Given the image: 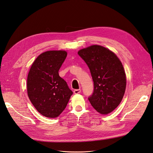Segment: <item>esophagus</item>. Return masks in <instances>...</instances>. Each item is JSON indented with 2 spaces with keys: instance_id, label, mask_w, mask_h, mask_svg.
<instances>
[{
  "instance_id": "obj_1",
  "label": "esophagus",
  "mask_w": 153,
  "mask_h": 153,
  "mask_svg": "<svg viewBox=\"0 0 153 153\" xmlns=\"http://www.w3.org/2000/svg\"><path fill=\"white\" fill-rule=\"evenodd\" d=\"M81 91V89H74V94H79L80 93Z\"/></svg>"
}]
</instances>
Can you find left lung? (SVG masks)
<instances>
[{
  "label": "left lung",
  "instance_id": "obj_1",
  "mask_svg": "<svg viewBox=\"0 0 153 153\" xmlns=\"http://www.w3.org/2000/svg\"><path fill=\"white\" fill-rule=\"evenodd\" d=\"M78 55L88 65L94 82V91L88 98L93 108L106 115L119 105L126 88V76L117 56L100 45L80 50Z\"/></svg>",
  "mask_w": 153,
  "mask_h": 153
}]
</instances>
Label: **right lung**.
<instances>
[{
  "instance_id": "1",
  "label": "right lung",
  "mask_w": 153,
  "mask_h": 153,
  "mask_svg": "<svg viewBox=\"0 0 153 153\" xmlns=\"http://www.w3.org/2000/svg\"><path fill=\"white\" fill-rule=\"evenodd\" d=\"M67 55L64 50L43 52L34 61L28 73V97L39 114L46 117L59 116L73 94L59 74Z\"/></svg>"
}]
</instances>
